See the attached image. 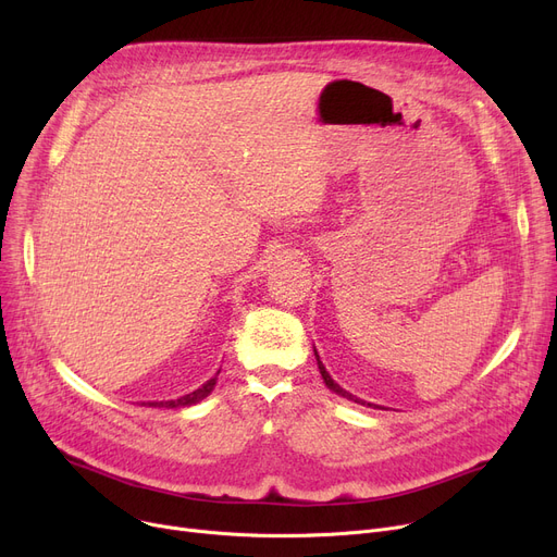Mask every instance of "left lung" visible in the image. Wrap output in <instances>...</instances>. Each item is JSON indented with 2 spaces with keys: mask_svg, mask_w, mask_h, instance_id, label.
<instances>
[{
  "mask_svg": "<svg viewBox=\"0 0 557 557\" xmlns=\"http://www.w3.org/2000/svg\"><path fill=\"white\" fill-rule=\"evenodd\" d=\"M313 355H315V361H318V370H320V374H323V379H325V386L330 388V391H334L336 395H341V397H345V399H352V401H357V404H363L359 397H355L352 393H347V391H343L336 382H334V379L330 376V372L325 370V366H323V361H320V357H318V352H315V349H313ZM370 406V404H368Z\"/></svg>",
  "mask_w": 557,
  "mask_h": 557,
  "instance_id": "1",
  "label": "left lung"
}]
</instances>
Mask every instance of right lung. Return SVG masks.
Instances as JSON below:
<instances>
[{"instance_id":"add662e5","label":"right lung","mask_w":557,"mask_h":557,"mask_svg":"<svg viewBox=\"0 0 557 557\" xmlns=\"http://www.w3.org/2000/svg\"><path fill=\"white\" fill-rule=\"evenodd\" d=\"M214 386H216V376H214V379H210V382H205L198 391H194V393H189V395H185V397H181V399H171V401H153V404H149V406H166V408L191 406V404L200 401L202 397H208V395L214 391Z\"/></svg>"}]
</instances>
